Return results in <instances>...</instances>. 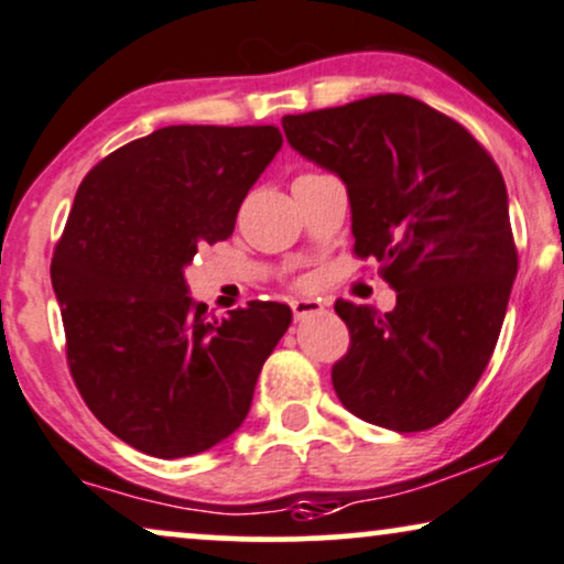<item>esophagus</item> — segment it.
Returning <instances> with one entry per match:
<instances>
[{
	"label": "esophagus",
	"mask_w": 564,
	"mask_h": 564,
	"mask_svg": "<svg viewBox=\"0 0 564 564\" xmlns=\"http://www.w3.org/2000/svg\"><path fill=\"white\" fill-rule=\"evenodd\" d=\"M291 310H294L296 321H304V317L323 315L325 304H321L317 300H296V302H291Z\"/></svg>",
	"instance_id": "obj_1"
}]
</instances>
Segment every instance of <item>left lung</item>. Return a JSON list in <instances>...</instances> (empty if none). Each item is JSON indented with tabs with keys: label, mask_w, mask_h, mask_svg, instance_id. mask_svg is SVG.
<instances>
[{
	"label": "left lung",
	"mask_w": 564,
	"mask_h": 564,
	"mask_svg": "<svg viewBox=\"0 0 564 564\" xmlns=\"http://www.w3.org/2000/svg\"><path fill=\"white\" fill-rule=\"evenodd\" d=\"M283 133L341 178L355 252L397 289L386 315L336 302L351 334L334 365L338 399L381 429H433L484 376L518 275L499 167L463 126L404 94L286 115Z\"/></svg>",
	"instance_id": "1"
}]
</instances>
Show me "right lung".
I'll use <instances>...</instances> for the list:
<instances>
[{
    "label": "right lung",
    "instance_id": "1",
    "mask_svg": "<svg viewBox=\"0 0 564 564\" xmlns=\"http://www.w3.org/2000/svg\"><path fill=\"white\" fill-rule=\"evenodd\" d=\"M281 147L273 126H167L120 147L78 186L52 257L67 362L88 410L133 449L207 452L252 406L291 310L249 302L209 317L183 270L202 243L234 234Z\"/></svg>",
    "mask_w": 564,
    "mask_h": 564
}]
</instances>
